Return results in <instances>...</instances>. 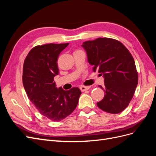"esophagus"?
Returning <instances> with one entry per match:
<instances>
[{
    "label": "esophagus",
    "instance_id": "esophagus-1",
    "mask_svg": "<svg viewBox=\"0 0 156 156\" xmlns=\"http://www.w3.org/2000/svg\"><path fill=\"white\" fill-rule=\"evenodd\" d=\"M89 88H90V87H86V86H81V87H80V90H81L82 92L87 90H88Z\"/></svg>",
    "mask_w": 156,
    "mask_h": 156
}]
</instances>
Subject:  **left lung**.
I'll return each instance as SVG.
<instances>
[{
	"instance_id": "obj_1",
	"label": "left lung",
	"mask_w": 156,
	"mask_h": 156,
	"mask_svg": "<svg viewBox=\"0 0 156 156\" xmlns=\"http://www.w3.org/2000/svg\"><path fill=\"white\" fill-rule=\"evenodd\" d=\"M82 47L94 72L98 71L104 78L105 96L97 103L98 107L111 114L123 111L138 84V73L131 54L121 42L108 37L84 41Z\"/></svg>"
}]
</instances>
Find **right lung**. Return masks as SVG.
<instances>
[{
  "label": "right lung",
  "instance_id": "right-lung-1",
  "mask_svg": "<svg viewBox=\"0 0 156 156\" xmlns=\"http://www.w3.org/2000/svg\"><path fill=\"white\" fill-rule=\"evenodd\" d=\"M69 45H37L27 55L23 65V83L30 101L41 115L58 122L76 108L81 92L77 87L64 90L56 88L54 77L58 74V57Z\"/></svg>",
  "mask_w": 156,
  "mask_h": 156
}]
</instances>
